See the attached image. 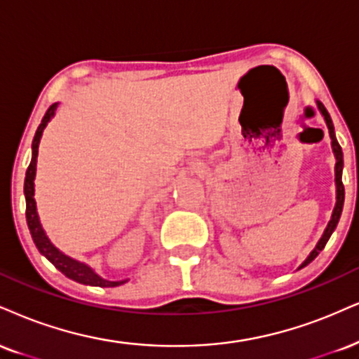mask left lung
<instances>
[{
  "label": "left lung",
  "mask_w": 359,
  "mask_h": 359,
  "mask_svg": "<svg viewBox=\"0 0 359 359\" xmlns=\"http://www.w3.org/2000/svg\"><path fill=\"white\" fill-rule=\"evenodd\" d=\"M316 105H318V110L319 114L325 116V122L327 125V130H330V138H331V149H332V154H334V158H336V165H334V184H336V204H334V209H332V214H331V219L330 222H327V226L325 229V232H323V236L319 237L318 244L314 245V249L311 250L309 256L304 259L303 264H301L297 269H303L309 264L311 261H314L316 256L319 252H321L323 249H325V245L327 241H330V237L332 232H334L336 226H338L339 222V217H341V212H343V204H344V185H343V150H341V147L338 144V140H336V133H334V125H332V120L330 114H327V110L325 109V105H323L321 102L316 100Z\"/></svg>",
  "instance_id": "8db88e82"
}]
</instances>
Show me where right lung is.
<instances>
[{
	"label": "right lung",
	"mask_w": 359,
	"mask_h": 359,
	"mask_svg": "<svg viewBox=\"0 0 359 359\" xmlns=\"http://www.w3.org/2000/svg\"><path fill=\"white\" fill-rule=\"evenodd\" d=\"M58 109V103H53L48 110H46L45 116H43L40 127L36 128L34 133L33 144H32V162H29L27 177H25V198H27V222L29 234L33 237V243L36 245L38 250L45 256L48 261L53 264L56 269L62 271V273L73 280L80 284H88V286H98V287H115L120 284H125L128 279L122 280H109L103 279L102 276H98L95 271L85 262L76 261L67 254L62 252L56 245L51 243L50 237L46 236L45 229H43L40 222V215L36 210V201H34V177H36V158H38V147H40V140L45 130L46 125L50 123V120L55 116V111Z\"/></svg>",
	"instance_id": "1"
}]
</instances>
